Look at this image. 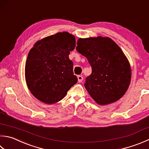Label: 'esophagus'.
I'll return each instance as SVG.
<instances>
[{
	"label": "esophagus",
	"mask_w": 149,
	"mask_h": 149,
	"mask_svg": "<svg viewBox=\"0 0 149 149\" xmlns=\"http://www.w3.org/2000/svg\"><path fill=\"white\" fill-rule=\"evenodd\" d=\"M77 79H78V82L79 83H81L82 82L83 80V77L81 76V75H78L77 76Z\"/></svg>",
	"instance_id": "obj_1"
}]
</instances>
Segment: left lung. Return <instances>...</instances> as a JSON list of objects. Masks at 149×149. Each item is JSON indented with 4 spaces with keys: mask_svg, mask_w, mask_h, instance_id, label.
I'll list each match as a JSON object with an SVG mask.
<instances>
[{
    "mask_svg": "<svg viewBox=\"0 0 149 149\" xmlns=\"http://www.w3.org/2000/svg\"><path fill=\"white\" fill-rule=\"evenodd\" d=\"M77 51L86 57L92 74L84 87L100 105L114 103L123 97L131 80L129 61L123 52L109 37L79 38Z\"/></svg>",
    "mask_w": 149,
    "mask_h": 149,
    "instance_id": "1",
    "label": "left lung"
}]
</instances>
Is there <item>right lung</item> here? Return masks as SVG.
<instances>
[{
  "label": "right lung",
  "mask_w": 149,
  "mask_h": 149,
  "mask_svg": "<svg viewBox=\"0 0 149 149\" xmlns=\"http://www.w3.org/2000/svg\"><path fill=\"white\" fill-rule=\"evenodd\" d=\"M75 47V38L68 32H59L35 43L25 65L28 89L37 100L46 104L61 101L77 82L73 72L70 52Z\"/></svg>",
  "instance_id": "1"
}]
</instances>
